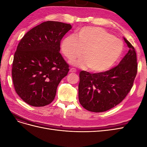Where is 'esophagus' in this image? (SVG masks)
I'll use <instances>...</instances> for the list:
<instances>
[{
  "label": "esophagus",
  "mask_w": 147,
  "mask_h": 147,
  "mask_svg": "<svg viewBox=\"0 0 147 147\" xmlns=\"http://www.w3.org/2000/svg\"><path fill=\"white\" fill-rule=\"evenodd\" d=\"M70 72H72V73H75V72H77V70H76V69H75V68H71L70 69Z\"/></svg>",
  "instance_id": "34e87169"
}]
</instances>
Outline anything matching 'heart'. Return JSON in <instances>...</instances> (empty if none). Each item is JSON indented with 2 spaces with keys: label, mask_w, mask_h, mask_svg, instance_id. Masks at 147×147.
I'll return each mask as SVG.
<instances>
[{
  "label": "heart",
  "mask_w": 147,
  "mask_h": 147,
  "mask_svg": "<svg viewBox=\"0 0 147 147\" xmlns=\"http://www.w3.org/2000/svg\"><path fill=\"white\" fill-rule=\"evenodd\" d=\"M64 55L72 60V64L86 67L92 72L99 73L109 69L121 57L123 42L103 28L85 26L78 29L74 35L65 37L61 43Z\"/></svg>",
  "instance_id": "1"
}]
</instances>
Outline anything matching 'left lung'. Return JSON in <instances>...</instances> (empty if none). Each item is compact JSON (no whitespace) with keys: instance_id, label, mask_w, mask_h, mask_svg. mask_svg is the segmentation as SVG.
Returning <instances> with one entry per match:
<instances>
[{"instance_id":"8db88e82","label":"left lung","mask_w":147,"mask_h":147,"mask_svg":"<svg viewBox=\"0 0 147 147\" xmlns=\"http://www.w3.org/2000/svg\"><path fill=\"white\" fill-rule=\"evenodd\" d=\"M129 48L118 65L103 72H80L79 102L92 112H103L119 104L131 90L137 72V55L131 43L124 37Z\"/></svg>"}]
</instances>
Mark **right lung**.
I'll return each mask as SVG.
<instances>
[{
    "label": "right lung",
    "instance_id": "right-lung-1",
    "mask_svg": "<svg viewBox=\"0 0 147 147\" xmlns=\"http://www.w3.org/2000/svg\"><path fill=\"white\" fill-rule=\"evenodd\" d=\"M70 24L48 21L35 26L21 38L15 53L12 79L25 102L43 107L54 100L57 87L69 70L59 53L61 41Z\"/></svg>",
    "mask_w": 147,
    "mask_h": 147
}]
</instances>
